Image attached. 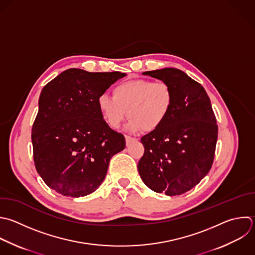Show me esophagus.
Here are the masks:
<instances>
[{
	"label": "esophagus",
	"instance_id": "esophagus-1",
	"mask_svg": "<svg viewBox=\"0 0 255 255\" xmlns=\"http://www.w3.org/2000/svg\"><path fill=\"white\" fill-rule=\"evenodd\" d=\"M136 140V138L132 137V136H129V135H126V141H127V144H129L131 141H134Z\"/></svg>",
	"mask_w": 255,
	"mask_h": 255
}]
</instances>
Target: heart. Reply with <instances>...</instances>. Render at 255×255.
<instances>
[{"label": "heart", "mask_w": 255, "mask_h": 255, "mask_svg": "<svg viewBox=\"0 0 255 255\" xmlns=\"http://www.w3.org/2000/svg\"><path fill=\"white\" fill-rule=\"evenodd\" d=\"M113 95L98 98V109L106 124L118 128L128 116L130 131H152L168 118L174 103L171 87L163 81L134 79L117 85Z\"/></svg>", "instance_id": "heart-1"}]
</instances>
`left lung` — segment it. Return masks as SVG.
<instances>
[{"mask_svg":"<svg viewBox=\"0 0 255 255\" xmlns=\"http://www.w3.org/2000/svg\"><path fill=\"white\" fill-rule=\"evenodd\" d=\"M142 74L166 82L174 103L165 122L141 137L144 153L138 172L151 190L179 195L211 168L218 134L216 119L203 87L182 71L165 68Z\"/></svg>","mask_w":255,"mask_h":255,"instance_id":"left-lung-1","label":"left lung"}]
</instances>
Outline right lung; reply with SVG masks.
Instances as JSON below:
<instances>
[{
  "instance_id": "right-lung-1",
  "label": "right lung",
  "mask_w": 255,
  "mask_h": 255,
  "mask_svg": "<svg viewBox=\"0 0 255 255\" xmlns=\"http://www.w3.org/2000/svg\"><path fill=\"white\" fill-rule=\"evenodd\" d=\"M120 72L69 69L48 83L32 128L34 161L45 183L65 196L80 197L99 188L113 155L126 147L98 109V98Z\"/></svg>"
}]
</instances>
